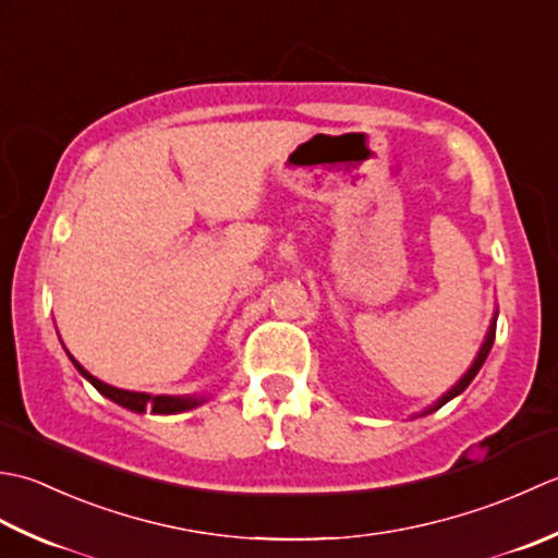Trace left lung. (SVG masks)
<instances>
[{
  "label": "left lung",
  "mask_w": 558,
  "mask_h": 558,
  "mask_svg": "<svg viewBox=\"0 0 558 558\" xmlns=\"http://www.w3.org/2000/svg\"><path fill=\"white\" fill-rule=\"evenodd\" d=\"M496 317H498V311H496L494 317H492V325H488V332H486L484 344L480 347V351H476V356H474V361H472V366L468 368V373H464L462 378H460L458 383H454L446 395H440L434 404L426 407L424 412H418V416H426V414H430V412H438V409H440L442 404H448V402L452 400V397H458V395H462L464 390H468V385L474 380V375L480 373V368L484 366V361H486V356H488V351H492V347H494V339H496Z\"/></svg>",
  "instance_id": "1"
}]
</instances>
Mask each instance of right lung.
I'll return each instance as SVG.
<instances>
[{
	"label": "right lung",
	"mask_w": 558,
	"mask_h": 558,
	"mask_svg": "<svg viewBox=\"0 0 558 558\" xmlns=\"http://www.w3.org/2000/svg\"><path fill=\"white\" fill-rule=\"evenodd\" d=\"M66 356L72 359L74 368L84 375V378L94 385V388L112 400L116 404L130 409V412L136 414H180V412H187V409H195L199 404L207 402V397H197V395H185V397H175V395H149V392H132V390H120V388H112V385L98 380L90 375L82 363H78L70 351H66Z\"/></svg>",
	"instance_id": "add662e5"
}]
</instances>
